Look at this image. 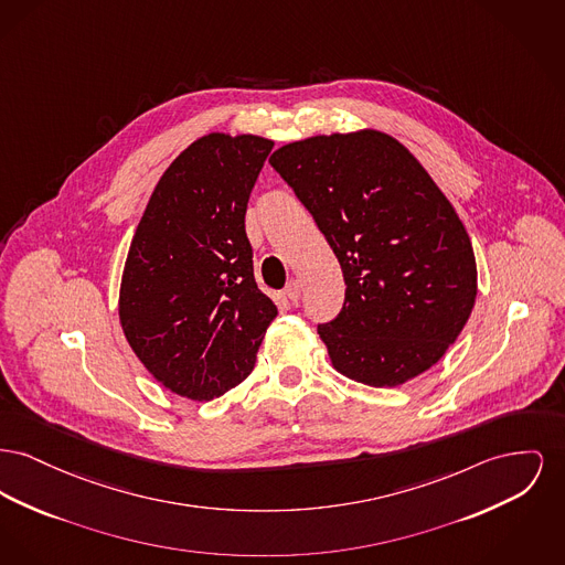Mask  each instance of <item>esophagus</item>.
Here are the masks:
<instances>
[{
    "label": "esophagus",
    "mask_w": 565,
    "mask_h": 565,
    "mask_svg": "<svg viewBox=\"0 0 565 565\" xmlns=\"http://www.w3.org/2000/svg\"><path fill=\"white\" fill-rule=\"evenodd\" d=\"M284 295L288 297V299L292 300V302H297L300 299V284L299 279H290V284L286 286V290H284Z\"/></svg>",
    "instance_id": "obj_1"
}]
</instances>
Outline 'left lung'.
<instances>
[{"instance_id":"obj_1","label":"left lung","mask_w":565,"mask_h":565,"mask_svg":"<svg viewBox=\"0 0 565 565\" xmlns=\"http://www.w3.org/2000/svg\"><path fill=\"white\" fill-rule=\"evenodd\" d=\"M343 270L341 313L318 334L337 373L395 388L431 369L463 331L476 256L431 174L380 130L318 134L270 156Z\"/></svg>"}]
</instances>
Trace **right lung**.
Returning a JSON list of instances; mask_svg holds the SVG:
<instances>
[{
	"label": "right lung",
	"instance_id": "right-lung-1",
	"mask_svg": "<svg viewBox=\"0 0 565 565\" xmlns=\"http://www.w3.org/2000/svg\"><path fill=\"white\" fill-rule=\"evenodd\" d=\"M273 140L211 132L162 174L136 226L119 322L170 393L211 401L254 369L275 302L254 279L245 211Z\"/></svg>",
	"mask_w": 565,
	"mask_h": 565
}]
</instances>
